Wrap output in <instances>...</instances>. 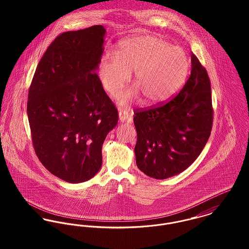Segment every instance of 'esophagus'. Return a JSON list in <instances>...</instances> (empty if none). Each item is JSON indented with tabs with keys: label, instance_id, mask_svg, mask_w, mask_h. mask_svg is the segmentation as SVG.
<instances>
[{
	"label": "esophagus",
	"instance_id": "34e87169",
	"mask_svg": "<svg viewBox=\"0 0 249 249\" xmlns=\"http://www.w3.org/2000/svg\"><path fill=\"white\" fill-rule=\"evenodd\" d=\"M131 117V113L124 108H119V118L121 122H125Z\"/></svg>",
	"mask_w": 249,
	"mask_h": 249
}]
</instances>
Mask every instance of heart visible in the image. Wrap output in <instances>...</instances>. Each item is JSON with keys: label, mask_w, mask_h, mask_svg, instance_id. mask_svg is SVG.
<instances>
[{"label": "heart", "mask_w": 249, "mask_h": 249, "mask_svg": "<svg viewBox=\"0 0 249 249\" xmlns=\"http://www.w3.org/2000/svg\"><path fill=\"white\" fill-rule=\"evenodd\" d=\"M190 68L189 58L179 47L153 36H134L119 43L115 55L105 53L99 64L104 89L116 96L133 71L134 88L122 93V105L139 96L145 106L163 104L184 85Z\"/></svg>", "instance_id": "heart-1"}]
</instances>
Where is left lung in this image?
<instances>
[{"mask_svg":"<svg viewBox=\"0 0 249 249\" xmlns=\"http://www.w3.org/2000/svg\"><path fill=\"white\" fill-rule=\"evenodd\" d=\"M191 61V74L177 96L134 112L136 164L147 177L166 179L182 173L210 137L213 114L210 78L193 53Z\"/></svg>","mask_w":249,"mask_h":249,"instance_id":"obj_1","label":"left lung"}]
</instances>
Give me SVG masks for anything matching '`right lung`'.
<instances>
[{
	"mask_svg": "<svg viewBox=\"0 0 249 249\" xmlns=\"http://www.w3.org/2000/svg\"><path fill=\"white\" fill-rule=\"evenodd\" d=\"M103 26L57 36L40 59L28 100L33 144L43 166L69 183L93 178L118 110L96 70L104 53Z\"/></svg>",
	"mask_w": 249,
	"mask_h": 249,
	"instance_id": "add662e5",
	"label": "right lung"
}]
</instances>
